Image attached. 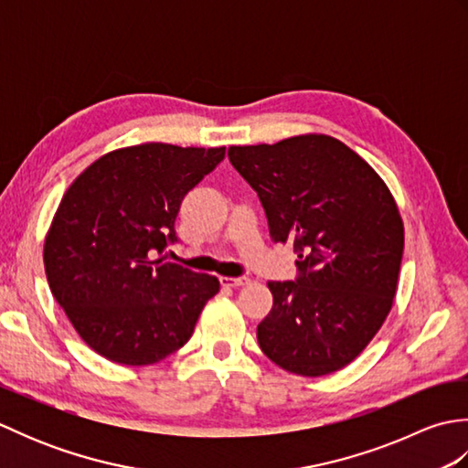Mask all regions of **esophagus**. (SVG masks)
<instances>
[{"instance_id": "34e87169", "label": "esophagus", "mask_w": 468, "mask_h": 468, "mask_svg": "<svg viewBox=\"0 0 468 468\" xmlns=\"http://www.w3.org/2000/svg\"><path fill=\"white\" fill-rule=\"evenodd\" d=\"M247 277H221V285L223 287H241V285H247Z\"/></svg>"}]
</instances>
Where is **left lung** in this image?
<instances>
[{
    "label": "left lung",
    "mask_w": 468,
    "mask_h": 468,
    "mask_svg": "<svg viewBox=\"0 0 468 468\" xmlns=\"http://www.w3.org/2000/svg\"><path fill=\"white\" fill-rule=\"evenodd\" d=\"M265 208L273 243H293L295 282H270L273 307L257 325L283 370L325 376L380 330L399 285L404 225L392 193L352 148L325 134L229 146Z\"/></svg>",
    "instance_id": "obj_1"
}]
</instances>
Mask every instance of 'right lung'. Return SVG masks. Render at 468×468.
<instances>
[{
	"label": "right lung",
	"mask_w": 468,
	"mask_h": 468,
	"mask_svg": "<svg viewBox=\"0 0 468 468\" xmlns=\"http://www.w3.org/2000/svg\"><path fill=\"white\" fill-rule=\"evenodd\" d=\"M225 146L146 143L98 158L68 186L44 243L49 290L96 354L148 366L183 347L218 280L163 260L185 195Z\"/></svg>",
	"instance_id": "obj_1"
}]
</instances>
